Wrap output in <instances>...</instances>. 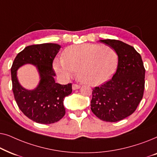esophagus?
Here are the masks:
<instances>
[{
  "mask_svg": "<svg viewBox=\"0 0 157 157\" xmlns=\"http://www.w3.org/2000/svg\"><path fill=\"white\" fill-rule=\"evenodd\" d=\"M80 86L78 85V84H76V83H74V84L72 85V89L73 90H77L78 89H80Z\"/></svg>",
  "mask_w": 157,
  "mask_h": 157,
  "instance_id": "34e87169",
  "label": "esophagus"
}]
</instances>
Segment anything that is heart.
<instances>
[{
	"mask_svg": "<svg viewBox=\"0 0 157 157\" xmlns=\"http://www.w3.org/2000/svg\"><path fill=\"white\" fill-rule=\"evenodd\" d=\"M118 56L111 46L94 44L72 45L56 59L53 68L57 74L70 78L76 71L78 80L89 86H98L109 80L117 67Z\"/></svg>",
	"mask_w": 157,
	"mask_h": 157,
	"instance_id": "heart-1",
	"label": "heart"
}]
</instances>
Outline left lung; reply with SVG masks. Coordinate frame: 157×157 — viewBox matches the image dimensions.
Segmentation results:
<instances>
[{
    "label": "left lung",
    "mask_w": 157,
    "mask_h": 157,
    "mask_svg": "<svg viewBox=\"0 0 157 157\" xmlns=\"http://www.w3.org/2000/svg\"><path fill=\"white\" fill-rule=\"evenodd\" d=\"M118 55L117 71L109 81L93 89L91 109L98 119L116 122L132 114L142 99L145 68L141 55L119 40H100Z\"/></svg>",
    "instance_id": "left-lung-1"
}]
</instances>
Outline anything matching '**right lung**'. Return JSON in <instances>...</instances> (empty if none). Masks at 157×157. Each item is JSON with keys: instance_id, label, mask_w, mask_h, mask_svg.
Instances as JSON below:
<instances>
[{"instance_id": "right-lung-1", "label": "right lung", "mask_w": 157, "mask_h": 157, "mask_svg": "<svg viewBox=\"0 0 157 157\" xmlns=\"http://www.w3.org/2000/svg\"><path fill=\"white\" fill-rule=\"evenodd\" d=\"M61 48L56 44L31 45L18 53L11 71L13 92L19 109L30 119L36 123L50 124L59 121L65 115L63 100L72 92V84L56 83L53 61ZM25 64L36 66L40 81L33 90L23 88L18 82L17 71Z\"/></svg>"}]
</instances>
